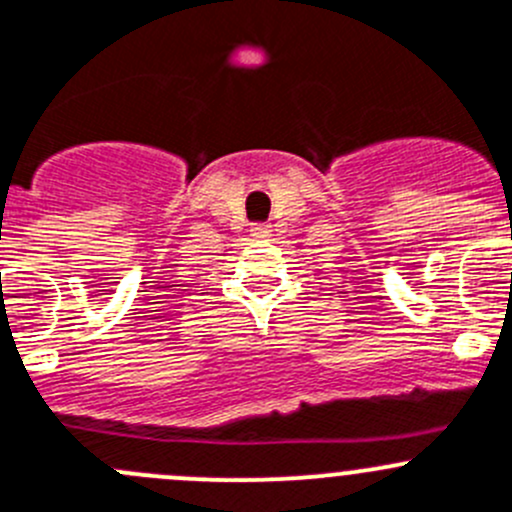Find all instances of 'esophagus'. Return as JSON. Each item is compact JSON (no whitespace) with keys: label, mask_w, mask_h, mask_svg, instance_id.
Returning <instances> with one entry per match:
<instances>
[{"label":"esophagus","mask_w":512,"mask_h":512,"mask_svg":"<svg viewBox=\"0 0 512 512\" xmlns=\"http://www.w3.org/2000/svg\"><path fill=\"white\" fill-rule=\"evenodd\" d=\"M251 236L253 238H269L271 231H269V226H253Z\"/></svg>","instance_id":"esophagus-1"}]
</instances>
